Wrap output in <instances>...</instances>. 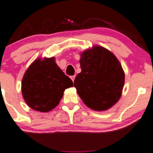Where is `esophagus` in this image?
<instances>
[{"label": "esophagus", "mask_w": 153, "mask_h": 153, "mask_svg": "<svg viewBox=\"0 0 153 153\" xmlns=\"http://www.w3.org/2000/svg\"><path fill=\"white\" fill-rule=\"evenodd\" d=\"M75 78V75H73V76H71V79L72 80L73 82H74Z\"/></svg>", "instance_id": "esophagus-1"}]
</instances>
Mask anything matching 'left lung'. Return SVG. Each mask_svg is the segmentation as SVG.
I'll use <instances>...</instances> for the list:
<instances>
[{
	"label": "left lung",
	"instance_id": "obj_1",
	"mask_svg": "<svg viewBox=\"0 0 153 153\" xmlns=\"http://www.w3.org/2000/svg\"><path fill=\"white\" fill-rule=\"evenodd\" d=\"M81 72L74 87L87 107L94 111L108 110L117 103L124 85L125 74L115 55L101 46L80 53Z\"/></svg>",
	"mask_w": 153,
	"mask_h": 153
}]
</instances>
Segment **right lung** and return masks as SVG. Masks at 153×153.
Masks as SVG:
<instances>
[{
    "label": "right lung",
    "mask_w": 153,
    "mask_h": 153,
    "mask_svg": "<svg viewBox=\"0 0 153 153\" xmlns=\"http://www.w3.org/2000/svg\"><path fill=\"white\" fill-rule=\"evenodd\" d=\"M55 58H38L25 71L22 80V94L32 109L49 112L57 107L65 89L73 81L58 66Z\"/></svg>",
    "instance_id": "1"
}]
</instances>
